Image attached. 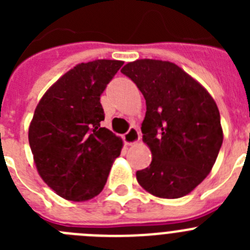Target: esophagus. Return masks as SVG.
<instances>
[{
	"label": "esophagus",
	"instance_id": "obj_1",
	"mask_svg": "<svg viewBox=\"0 0 250 250\" xmlns=\"http://www.w3.org/2000/svg\"><path fill=\"white\" fill-rule=\"evenodd\" d=\"M124 140H125L127 145L136 144L140 140V132H139V130L135 126H131L127 130L126 134L124 135Z\"/></svg>",
	"mask_w": 250,
	"mask_h": 250
}]
</instances>
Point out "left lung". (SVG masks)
<instances>
[{"mask_svg":"<svg viewBox=\"0 0 250 250\" xmlns=\"http://www.w3.org/2000/svg\"><path fill=\"white\" fill-rule=\"evenodd\" d=\"M146 101L141 124L151 164L136 171L152 195L176 199L207 178L223 144L220 115L207 90L175 63L136 60L121 68Z\"/></svg>","mask_w":250,"mask_h":250,"instance_id":"obj_1","label":"left lung"}]
</instances>
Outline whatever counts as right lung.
<instances>
[{"instance_id": "add662e5", "label": "right lung", "mask_w": 250, "mask_h": 250, "mask_svg": "<svg viewBox=\"0 0 250 250\" xmlns=\"http://www.w3.org/2000/svg\"><path fill=\"white\" fill-rule=\"evenodd\" d=\"M124 65L116 60L80 63L51 86L35 110L28 141L43 182L74 202L104 189L123 141L100 123V96Z\"/></svg>"}]
</instances>
